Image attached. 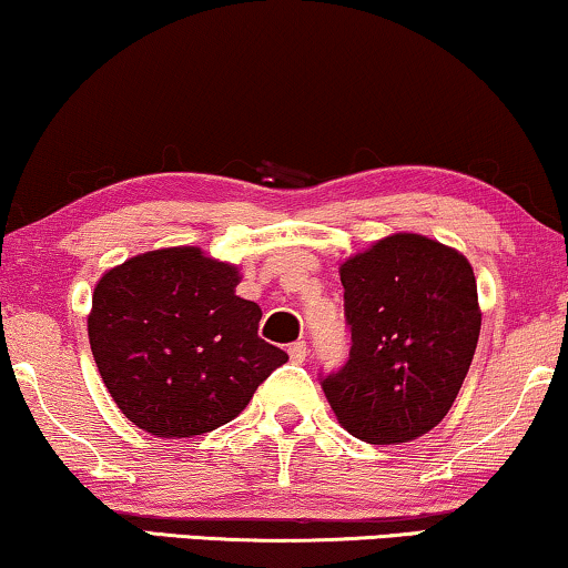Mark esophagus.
<instances>
[{
	"label": "esophagus",
	"mask_w": 568,
	"mask_h": 568,
	"mask_svg": "<svg viewBox=\"0 0 568 568\" xmlns=\"http://www.w3.org/2000/svg\"><path fill=\"white\" fill-rule=\"evenodd\" d=\"M287 355H291V361H293V363H303V361H306V355H308L306 342H303V339L293 342V345L287 347Z\"/></svg>",
	"instance_id": "1"
}]
</instances>
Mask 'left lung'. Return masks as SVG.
I'll return each mask as SVG.
<instances>
[{"label":"left lung","instance_id":"1","mask_svg":"<svg viewBox=\"0 0 568 568\" xmlns=\"http://www.w3.org/2000/svg\"><path fill=\"white\" fill-rule=\"evenodd\" d=\"M339 277L353 347L318 378L324 394L357 440H417L450 412L474 361V270L435 239L394 234L349 257Z\"/></svg>","mask_w":568,"mask_h":568}]
</instances>
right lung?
Returning <instances> with one entry per match:
<instances>
[{"instance_id": "obj_1", "label": "right lung", "mask_w": 568, "mask_h": 568, "mask_svg": "<svg viewBox=\"0 0 568 568\" xmlns=\"http://www.w3.org/2000/svg\"><path fill=\"white\" fill-rule=\"evenodd\" d=\"M236 267L195 246L139 254L100 277L87 318L110 396L135 427L193 437L226 425L287 355L260 339Z\"/></svg>"}]
</instances>
